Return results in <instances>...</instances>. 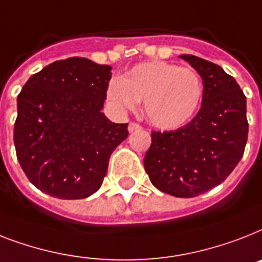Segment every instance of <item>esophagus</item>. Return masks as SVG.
<instances>
[{
    "mask_svg": "<svg viewBox=\"0 0 262 262\" xmlns=\"http://www.w3.org/2000/svg\"><path fill=\"white\" fill-rule=\"evenodd\" d=\"M140 127H141V126H140L137 122H130L127 129H129V132H135V130H137V129H140Z\"/></svg>",
    "mask_w": 262,
    "mask_h": 262,
    "instance_id": "esophagus-1",
    "label": "esophagus"
}]
</instances>
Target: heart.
I'll return each instance as SVG.
<instances>
[{
    "label": "heart",
    "instance_id": "1",
    "mask_svg": "<svg viewBox=\"0 0 262 262\" xmlns=\"http://www.w3.org/2000/svg\"><path fill=\"white\" fill-rule=\"evenodd\" d=\"M107 98L122 110H136L145 101L148 120L173 130L188 124L203 99V82L196 71L163 60L135 66L107 87Z\"/></svg>",
    "mask_w": 262,
    "mask_h": 262
}]
</instances>
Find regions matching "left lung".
I'll use <instances>...</instances> for the list:
<instances>
[{"instance_id":"1","label":"left lung","mask_w":262,"mask_h":262,"mask_svg":"<svg viewBox=\"0 0 262 262\" xmlns=\"http://www.w3.org/2000/svg\"><path fill=\"white\" fill-rule=\"evenodd\" d=\"M182 59L201 75L202 107L176 130H152L144 167L161 192L193 198L233 172L245 152L249 125L246 97L233 76L202 57L182 55Z\"/></svg>"}]
</instances>
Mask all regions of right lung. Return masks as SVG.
<instances>
[{
	"instance_id": "1",
	"label": "right lung",
	"mask_w": 262,
	"mask_h": 262,
	"mask_svg": "<svg viewBox=\"0 0 262 262\" xmlns=\"http://www.w3.org/2000/svg\"><path fill=\"white\" fill-rule=\"evenodd\" d=\"M112 67L70 57L32 75L17 97L14 146L29 182L59 199H84L99 190L127 124L101 112Z\"/></svg>"
}]
</instances>
